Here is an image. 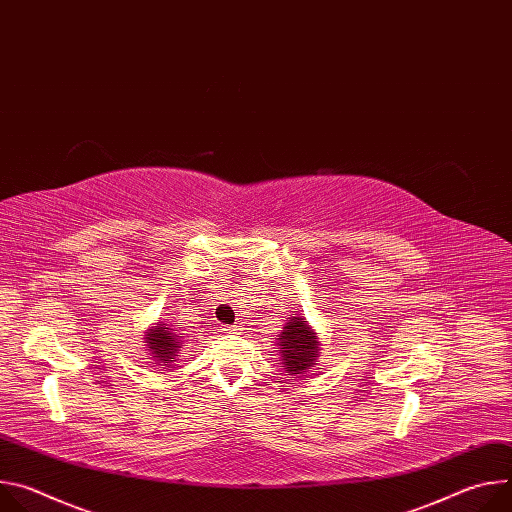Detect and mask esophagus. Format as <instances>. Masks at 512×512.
<instances>
[{"instance_id":"34e87169","label":"esophagus","mask_w":512,"mask_h":512,"mask_svg":"<svg viewBox=\"0 0 512 512\" xmlns=\"http://www.w3.org/2000/svg\"><path fill=\"white\" fill-rule=\"evenodd\" d=\"M223 332H227V334H239V330H241V326H237V324H233V326H223L221 328Z\"/></svg>"}]
</instances>
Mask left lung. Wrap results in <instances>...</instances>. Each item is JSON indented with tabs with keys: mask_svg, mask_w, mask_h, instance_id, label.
<instances>
[{
	"mask_svg": "<svg viewBox=\"0 0 512 512\" xmlns=\"http://www.w3.org/2000/svg\"><path fill=\"white\" fill-rule=\"evenodd\" d=\"M277 346H279V364L283 367V371H287L289 375L294 377H306L310 373V369L318 362L320 356V338L318 332L308 324V320L304 316L294 314L291 316L279 338Z\"/></svg>",
	"mask_w": 512,
	"mask_h": 512,
	"instance_id": "8db88e82",
	"label": "left lung"
}]
</instances>
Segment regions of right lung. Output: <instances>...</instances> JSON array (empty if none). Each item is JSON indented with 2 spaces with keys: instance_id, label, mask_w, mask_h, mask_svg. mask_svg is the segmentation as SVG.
Instances as JSON below:
<instances>
[{
  "instance_id": "add662e5",
  "label": "right lung",
  "mask_w": 512,
  "mask_h": 512,
  "mask_svg": "<svg viewBox=\"0 0 512 512\" xmlns=\"http://www.w3.org/2000/svg\"><path fill=\"white\" fill-rule=\"evenodd\" d=\"M143 340H145V350L150 352L154 367L166 369V371H172L176 367L184 340L170 324L156 322L154 326L145 330Z\"/></svg>"
}]
</instances>
